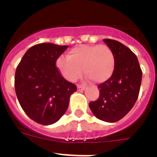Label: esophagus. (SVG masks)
I'll list each match as a JSON object with an SVG mask.
<instances>
[{
	"instance_id": "obj_1",
	"label": "esophagus",
	"mask_w": 157,
	"mask_h": 157,
	"mask_svg": "<svg viewBox=\"0 0 157 157\" xmlns=\"http://www.w3.org/2000/svg\"><path fill=\"white\" fill-rule=\"evenodd\" d=\"M83 90H85V86H82V85H78V86H77V90L81 91Z\"/></svg>"
}]
</instances>
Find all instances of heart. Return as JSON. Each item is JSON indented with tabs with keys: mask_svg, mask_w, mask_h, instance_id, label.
Returning a JSON list of instances; mask_svg holds the SVG:
<instances>
[{
	"mask_svg": "<svg viewBox=\"0 0 157 157\" xmlns=\"http://www.w3.org/2000/svg\"><path fill=\"white\" fill-rule=\"evenodd\" d=\"M57 68L67 81L74 82L84 73L96 83L107 81L115 69V55L107 45H82L72 48L67 57L56 60Z\"/></svg>",
	"mask_w": 157,
	"mask_h": 157,
	"instance_id": "1",
	"label": "heart"
}]
</instances>
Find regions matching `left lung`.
Listing matches in <instances>:
<instances>
[{"label":"left lung","mask_w":157,"mask_h":157,"mask_svg":"<svg viewBox=\"0 0 157 157\" xmlns=\"http://www.w3.org/2000/svg\"><path fill=\"white\" fill-rule=\"evenodd\" d=\"M115 55V69L107 81L98 85L99 98L90 102V108L98 119L117 122L134 107L139 97L142 70L136 55L119 41L103 39Z\"/></svg>","instance_id":"left-lung-1"}]
</instances>
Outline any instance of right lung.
<instances>
[{
	"instance_id": "right-lung-1",
	"label": "right lung",
	"mask_w": 157,
	"mask_h": 157,
	"mask_svg": "<svg viewBox=\"0 0 157 157\" xmlns=\"http://www.w3.org/2000/svg\"><path fill=\"white\" fill-rule=\"evenodd\" d=\"M67 45L40 43L27 50L14 76L18 100L26 114L38 124L57 122L66 112L76 86L56 67V60Z\"/></svg>"
}]
</instances>
